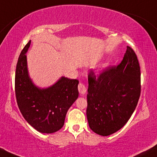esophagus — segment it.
I'll use <instances>...</instances> for the list:
<instances>
[{"label": "esophagus", "instance_id": "1", "mask_svg": "<svg viewBox=\"0 0 157 157\" xmlns=\"http://www.w3.org/2000/svg\"><path fill=\"white\" fill-rule=\"evenodd\" d=\"M78 91L81 95H84L86 94V88L85 85L83 83H80L78 84Z\"/></svg>", "mask_w": 157, "mask_h": 157}]
</instances>
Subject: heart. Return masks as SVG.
Listing matches in <instances>:
<instances>
[{
	"label": "heart",
	"mask_w": 157,
	"mask_h": 157,
	"mask_svg": "<svg viewBox=\"0 0 157 157\" xmlns=\"http://www.w3.org/2000/svg\"><path fill=\"white\" fill-rule=\"evenodd\" d=\"M109 66V64L108 63H104L103 64L102 66H101V69H105V68H106L107 67Z\"/></svg>",
	"instance_id": "obj_1"
}]
</instances>
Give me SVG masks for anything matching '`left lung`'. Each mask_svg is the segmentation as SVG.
<instances>
[{
	"label": "left lung",
	"instance_id": "left-lung-1",
	"mask_svg": "<svg viewBox=\"0 0 157 157\" xmlns=\"http://www.w3.org/2000/svg\"><path fill=\"white\" fill-rule=\"evenodd\" d=\"M140 76L139 61L129 46L119 65L109 67L98 78L89 72L86 116L94 132L109 136L125 125L138 104Z\"/></svg>",
	"mask_w": 157,
	"mask_h": 157
}]
</instances>
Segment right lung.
<instances>
[{
	"instance_id": "add662e5",
	"label": "right lung",
	"mask_w": 157,
	"mask_h": 157,
	"mask_svg": "<svg viewBox=\"0 0 157 157\" xmlns=\"http://www.w3.org/2000/svg\"><path fill=\"white\" fill-rule=\"evenodd\" d=\"M31 40L19 56L15 77L17 104L28 123L43 134L61 129L66 113L78 96L77 79L61 76L48 88L37 86L29 76L26 53Z\"/></svg>"
}]
</instances>
